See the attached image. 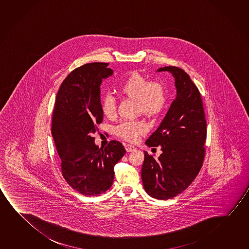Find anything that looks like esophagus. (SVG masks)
<instances>
[{
    "label": "esophagus",
    "mask_w": 249,
    "mask_h": 249,
    "mask_svg": "<svg viewBox=\"0 0 249 249\" xmlns=\"http://www.w3.org/2000/svg\"><path fill=\"white\" fill-rule=\"evenodd\" d=\"M125 148H126V152H132V151H134V150L136 149L134 145H129V144H126L125 145Z\"/></svg>",
    "instance_id": "34e87169"
}]
</instances>
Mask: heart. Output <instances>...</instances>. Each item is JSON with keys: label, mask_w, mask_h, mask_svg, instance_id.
Instances as JSON below:
<instances>
[{"label": "heart", "mask_w": 249, "mask_h": 249, "mask_svg": "<svg viewBox=\"0 0 249 249\" xmlns=\"http://www.w3.org/2000/svg\"><path fill=\"white\" fill-rule=\"evenodd\" d=\"M124 96L138 102L139 112L146 115H156L165 107L166 94L163 84L158 81H151L138 72L131 73L119 88ZM102 112L107 119L116 116V103L113 96H104L102 102ZM148 125L142 120L125 121L115 128L119 137L127 142H134L140 135L145 134Z\"/></svg>", "instance_id": "heart-1"}]
</instances>
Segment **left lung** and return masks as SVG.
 <instances>
[{"label":"left lung","instance_id":"left-lung-1","mask_svg":"<svg viewBox=\"0 0 249 249\" xmlns=\"http://www.w3.org/2000/svg\"><path fill=\"white\" fill-rule=\"evenodd\" d=\"M175 78L176 98L162 123L145 144L160 145L155 160L146 152L142 178L145 192L153 198L167 200L184 192L197 176L205 156L206 120L198 89L184 70L165 66Z\"/></svg>","mask_w":249,"mask_h":249}]
</instances>
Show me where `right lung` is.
<instances>
[{
  "label": "right lung",
  "instance_id": "1",
  "mask_svg": "<svg viewBox=\"0 0 249 249\" xmlns=\"http://www.w3.org/2000/svg\"><path fill=\"white\" fill-rule=\"evenodd\" d=\"M107 65L89 63L70 73L57 91L53 114L52 134L63 177L72 189L89 196L111 187L115 164L126 153L121 142L111 141L99 148L92 137L104 118L100 85L113 74Z\"/></svg>",
  "mask_w": 249,
  "mask_h": 249
}]
</instances>
